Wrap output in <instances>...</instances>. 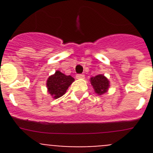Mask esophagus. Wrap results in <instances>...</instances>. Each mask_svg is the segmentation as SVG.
Returning a JSON list of instances; mask_svg holds the SVG:
<instances>
[{"instance_id":"34e87169","label":"esophagus","mask_w":153,"mask_h":153,"mask_svg":"<svg viewBox=\"0 0 153 153\" xmlns=\"http://www.w3.org/2000/svg\"><path fill=\"white\" fill-rule=\"evenodd\" d=\"M76 79H83L85 77V76L83 74H76Z\"/></svg>"}]
</instances>
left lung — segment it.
Instances as JSON below:
<instances>
[{"mask_svg": "<svg viewBox=\"0 0 153 153\" xmlns=\"http://www.w3.org/2000/svg\"><path fill=\"white\" fill-rule=\"evenodd\" d=\"M90 83L98 95H102L106 92L109 86V82L103 75H97L91 77Z\"/></svg>", "mask_w": 153, "mask_h": 153, "instance_id": "8db88e82", "label": "left lung"}]
</instances>
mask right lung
<instances>
[{"instance_id":"add662e5","label":"right lung","mask_w":153,"mask_h":153,"mask_svg":"<svg viewBox=\"0 0 153 153\" xmlns=\"http://www.w3.org/2000/svg\"><path fill=\"white\" fill-rule=\"evenodd\" d=\"M74 81L71 76H67L60 71H56L53 75L51 76L47 82L48 92L53 98L57 99L64 95L69 86Z\"/></svg>"}]
</instances>
